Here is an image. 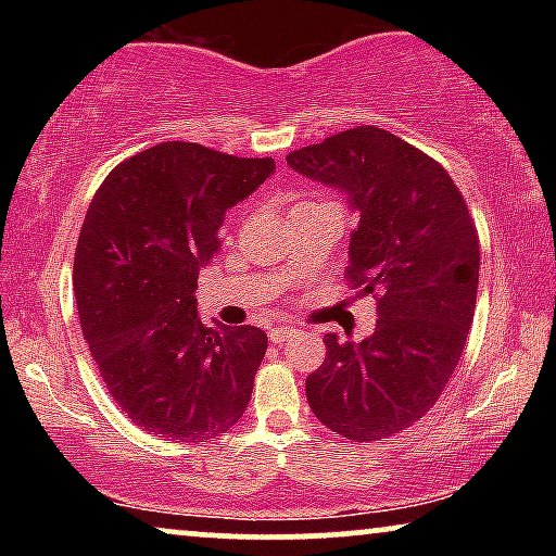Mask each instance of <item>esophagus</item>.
I'll return each mask as SVG.
<instances>
[{
  "instance_id": "esophagus-1",
  "label": "esophagus",
  "mask_w": 556,
  "mask_h": 556,
  "mask_svg": "<svg viewBox=\"0 0 556 556\" xmlns=\"http://www.w3.org/2000/svg\"><path fill=\"white\" fill-rule=\"evenodd\" d=\"M268 337L273 344H283V341L295 337V329L293 326H273V329L268 331Z\"/></svg>"
}]
</instances>
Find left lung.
I'll return each mask as SVG.
<instances>
[{
    "mask_svg": "<svg viewBox=\"0 0 556 556\" xmlns=\"http://www.w3.org/2000/svg\"><path fill=\"white\" fill-rule=\"evenodd\" d=\"M286 162L344 194L356 217L346 276L377 295L367 339L324 337L308 405L354 443L394 435L435 405L458 367L481 268L476 225L443 166L382 128H349Z\"/></svg>",
    "mask_w": 556,
    "mask_h": 556,
    "instance_id": "8db88e82",
    "label": "left lung"
}]
</instances>
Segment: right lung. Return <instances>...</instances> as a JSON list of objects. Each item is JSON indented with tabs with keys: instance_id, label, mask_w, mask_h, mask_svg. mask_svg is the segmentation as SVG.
Returning <instances> with one entry per match:
<instances>
[{
	"instance_id": "obj_1",
	"label": "right lung",
	"mask_w": 556,
	"mask_h": 556,
	"mask_svg": "<svg viewBox=\"0 0 556 556\" xmlns=\"http://www.w3.org/2000/svg\"><path fill=\"white\" fill-rule=\"evenodd\" d=\"M273 172V159L164 141L118 164L90 202L73 268L83 337L111 397L149 435L207 443L245 413L268 337L207 326L194 288L227 210Z\"/></svg>"
}]
</instances>
